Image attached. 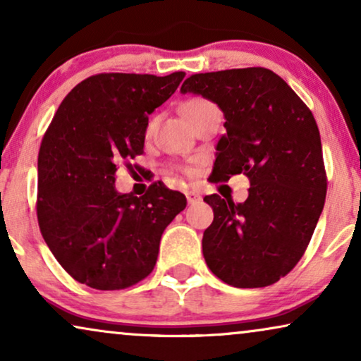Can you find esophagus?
<instances>
[{"instance_id":"34e87169","label":"esophagus","mask_w":361,"mask_h":361,"mask_svg":"<svg viewBox=\"0 0 361 361\" xmlns=\"http://www.w3.org/2000/svg\"><path fill=\"white\" fill-rule=\"evenodd\" d=\"M185 197H187V202H189V204H197V202L202 199L199 192H194V190H187Z\"/></svg>"}]
</instances>
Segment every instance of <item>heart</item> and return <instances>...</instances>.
I'll list each match as a JSON object with an SVG mask.
<instances>
[{
    "label": "heart",
    "instance_id": "1",
    "mask_svg": "<svg viewBox=\"0 0 361 361\" xmlns=\"http://www.w3.org/2000/svg\"><path fill=\"white\" fill-rule=\"evenodd\" d=\"M207 105H212L210 102L204 100V98H194V100H189L184 105V113L187 115V113L192 111V110H197V108H202V106H207ZM149 130H151V125H149Z\"/></svg>",
    "mask_w": 361,
    "mask_h": 361
}]
</instances>
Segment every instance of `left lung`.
Wrapping results in <instances>:
<instances>
[{
    "instance_id": "left-lung-1",
    "label": "left lung",
    "mask_w": 361,
    "mask_h": 361,
    "mask_svg": "<svg viewBox=\"0 0 361 361\" xmlns=\"http://www.w3.org/2000/svg\"><path fill=\"white\" fill-rule=\"evenodd\" d=\"M180 93L214 102L225 116L210 180L250 179L248 199L212 194L202 251L216 278L264 288L302 258L324 210L327 177L317 123L279 75L263 67L195 73Z\"/></svg>"
}]
</instances>
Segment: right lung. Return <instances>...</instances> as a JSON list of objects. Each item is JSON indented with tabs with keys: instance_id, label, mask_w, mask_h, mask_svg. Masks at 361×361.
<instances>
[{
	"instance_id": "right-lung-1",
	"label": "right lung",
	"mask_w": 361,
	"mask_h": 361,
	"mask_svg": "<svg viewBox=\"0 0 361 361\" xmlns=\"http://www.w3.org/2000/svg\"><path fill=\"white\" fill-rule=\"evenodd\" d=\"M184 77H88L63 98L44 135L37 157L39 226L49 250L78 283L125 289L154 269L162 231L187 200L161 182L142 197L120 194L116 164L141 154L147 116Z\"/></svg>"
}]
</instances>
